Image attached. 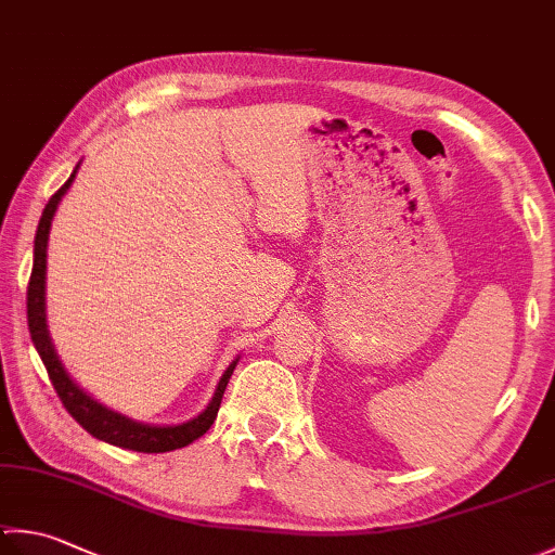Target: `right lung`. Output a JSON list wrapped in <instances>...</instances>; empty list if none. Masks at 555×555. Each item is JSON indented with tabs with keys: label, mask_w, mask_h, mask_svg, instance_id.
<instances>
[{
	"label": "right lung",
	"mask_w": 555,
	"mask_h": 555,
	"mask_svg": "<svg viewBox=\"0 0 555 555\" xmlns=\"http://www.w3.org/2000/svg\"><path fill=\"white\" fill-rule=\"evenodd\" d=\"M77 169L72 171L67 183L60 188V191L50 197L43 217L38 222V232H36V246H34V270H30V280H28V292H26V307H28V331H30V340H34L36 350L43 360L48 376L55 391L60 396L62 405L67 408V413L75 417V421L87 430L89 435L99 437V440L122 447V449H134V452H147V454H159V452H171V449H181L185 444H191L197 437H203L207 430H210L219 403H222L224 389L229 384V376H232L236 360L229 364L227 372L222 374V379L217 384V391L212 396L210 405L205 411L193 417V421L181 423V425H166V427H156V425H142L128 421L125 415H118L96 403L91 396L83 393L79 386L69 379L67 372L62 370V364L57 360L55 350H52V343L48 338V326H46V248H48V234H50V222L52 215L57 210V203L62 201V195L67 193V188L75 181Z\"/></svg>",
	"instance_id": "1"
}]
</instances>
